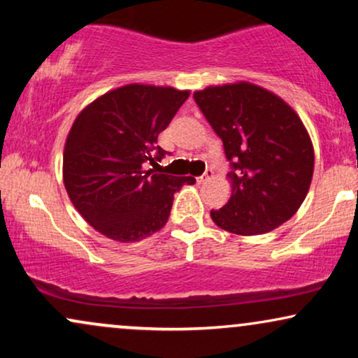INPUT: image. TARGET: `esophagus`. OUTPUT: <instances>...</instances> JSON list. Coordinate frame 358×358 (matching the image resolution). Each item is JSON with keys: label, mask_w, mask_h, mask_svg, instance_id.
<instances>
[{"label": "esophagus", "mask_w": 358, "mask_h": 358, "mask_svg": "<svg viewBox=\"0 0 358 358\" xmlns=\"http://www.w3.org/2000/svg\"><path fill=\"white\" fill-rule=\"evenodd\" d=\"M212 178H213V171L212 170H207L202 176H199V178H196V182L205 183V182H208V180H212Z\"/></svg>", "instance_id": "esophagus-1"}]
</instances>
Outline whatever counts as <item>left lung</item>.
I'll return each instance as SVG.
<instances>
[{"mask_svg": "<svg viewBox=\"0 0 358 358\" xmlns=\"http://www.w3.org/2000/svg\"><path fill=\"white\" fill-rule=\"evenodd\" d=\"M193 99L232 162V195L210 212L215 225L256 236L289 220L306 199L315 168L313 143L296 110L244 80L208 85L193 92Z\"/></svg>", "mask_w": 358, "mask_h": 358, "instance_id": "left-lung-1", "label": "left lung"}]
</instances>
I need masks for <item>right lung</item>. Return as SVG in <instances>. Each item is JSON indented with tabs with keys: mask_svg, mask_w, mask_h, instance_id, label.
<instances>
[{
	"mask_svg": "<svg viewBox=\"0 0 358 358\" xmlns=\"http://www.w3.org/2000/svg\"><path fill=\"white\" fill-rule=\"evenodd\" d=\"M190 90L127 84L85 106L64 148V185L77 212L108 239L138 242L165 227L173 195L192 176L145 170L165 155L158 134Z\"/></svg>",
	"mask_w": 358,
	"mask_h": 358,
	"instance_id": "obj_1",
	"label": "right lung"
}]
</instances>
